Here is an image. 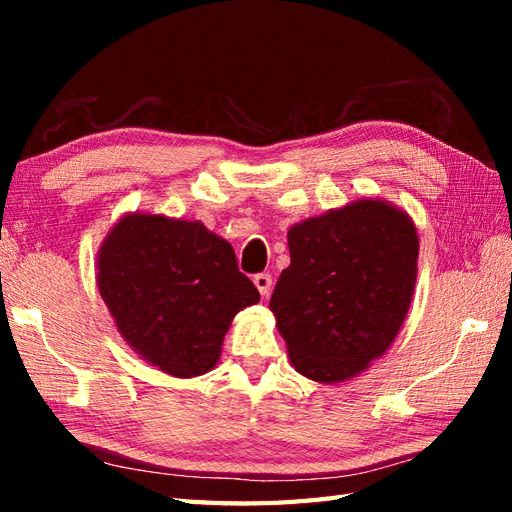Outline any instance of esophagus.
<instances>
[{
	"label": "esophagus",
	"mask_w": 512,
	"mask_h": 512,
	"mask_svg": "<svg viewBox=\"0 0 512 512\" xmlns=\"http://www.w3.org/2000/svg\"><path fill=\"white\" fill-rule=\"evenodd\" d=\"M253 284H255V288L259 290V295H262V297H268V295H270V290H273V277L266 275V273H262V275H255V277H253Z\"/></svg>",
	"instance_id": "obj_1"
}]
</instances>
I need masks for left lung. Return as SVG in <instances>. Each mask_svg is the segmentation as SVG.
Returning <instances> with one entry per match:
<instances>
[{
	"label": "left lung",
	"instance_id": "1",
	"mask_svg": "<svg viewBox=\"0 0 512 512\" xmlns=\"http://www.w3.org/2000/svg\"><path fill=\"white\" fill-rule=\"evenodd\" d=\"M288 248L270 310L292 367L321 385L363 374L411 306L420 250L411 215L358 198L290 226Z\"/></svg>",
	"mask_w": 512,
	"mask_h": 512
}]
</instances>
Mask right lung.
Wrapping results in <instances>:
<instances>
[{
    "label": "right lung",
    "instance_id": "1",
    "mask_svg": "<svg viewBox=\"0 0 512 512\" xmlns=\"http://www.w3.org/2000/svg\"><path fill=\"white\" fill-rule=\"evenodd\" d=\"M96 286L125 343L173 378L211 372L235 314L259 301L224 237L145 211L118 217L103 237Z\"/></svg>",
    "mask_w": 512,
    "mask_h": 512
}]
</instances>
